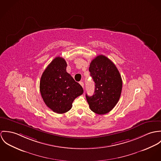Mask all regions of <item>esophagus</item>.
<instances>
[{"instance_id": "obj_1", "label": "esophagus", "mask_w": 161, "mask_h": 161, "mask_svg": "<svg viewBox=\"0 0 161 161\" xmlns=\"http://www.w3.org/2000/svg\"><path fill=\"white\" fill-rule=\"evenodd\" d=\"M80 85L83 88L84 87V83L83 82V81H80Z\"/></svg>"}]
</instances>
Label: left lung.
I'll return each mask as SVG.
<instances>
[{"instance_id":"1","label":"left lung","mask_w":161,"mask_h":161,"mask_svg":"<svg viewBox=\"0 0 161 161\" xmlns=\"http://www.w3.org/2000/svg\"><path fill=\"white\" fill-rule=\"evenodd\" d=\"M89 71L95 83L94 93L86 94L90 109L103 115L117 104L122 89V80L115 64L107 57L99 55L91 62Z\"/></svg>"}]
</instances>
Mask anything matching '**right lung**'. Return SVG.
Returning <instances> with one entry per match:
<instances>
[{"mask_svg": "<svg viewBox=\"0 0 161 161\" xmlns=\"http://www.w3.org/2000/svg\"><path fill=\"white\" fill-rule=\"evenodd\" d=\"M64 58L57 57L43 72L39 89L46 106L54 112L64 114L70 110L75 98L83 93L82 86L66 71Z\"/></svg>", "mask_w": 161, "mask_h": 161, "instance_id": "right-lung-1", "label": "right lung"}]
</instances>
